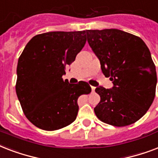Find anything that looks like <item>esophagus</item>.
Returning a JSON list of instances; mask_svg holds the SVG:
<instances>
[{
	"mask_svg": "<svg viewBox=\"0 0 158 158\" xmlns=\"http://www.w3.org/2000/svg\"><path fill=\"white\" fill-rule=\"evenodd\" d=\"M91 89H92V92H94L95 91V89H96V88H95L94 86H91Z\"/></svg>",
	"mask_w": 158,
	"mask_h": 158,
	"instance_id": "1",
	"label": "esophagus"
}]
</instances>
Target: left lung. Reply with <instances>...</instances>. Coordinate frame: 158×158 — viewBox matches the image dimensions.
Returning a JSON list of instances; mask_svg holds the SVG:
<instances>
[{
  "label": "left lung",
  "mask_w": 158,
  "mask_h": 158,
  "mask_svg": "<svg viewBox=\"0 0 158 158\" xmlns=\"http://www.w3.org/2000/svg\"><path fill=\"white\" fill-rule=\"evenodd\" d=\"M85 34L102 73L113 84L111 89L96 88L101 100L94 112L114 126L136 122L155 98L157 72L149 49L140 38L116 28L86 30Z\"/></svg>",
  "instance_id": "left-lung-1"
}]
</instances>
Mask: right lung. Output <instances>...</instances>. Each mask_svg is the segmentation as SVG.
Returning a JSON list of instances; mask_svg holds the SVG:
<instances>
[{
  "label": "right lung",
  "mask_w": 158,
  "mask_h": 158,
  "mask_svg": "<svg viewBox=\"0 0 158 158\" xmlns=\"http://www.w3.org/2000/svg\"><path fill=\"white\" fill-rule=\"evenodd\" d=\"M85 43V31L48 32L34 36L19 58L16 94L26 117L39 129L70 125L78 115L79 97L91 92L86 82L62 79Z\"/></svg>",
  "instance_id": "right-lung-1"
}]
</instances>
